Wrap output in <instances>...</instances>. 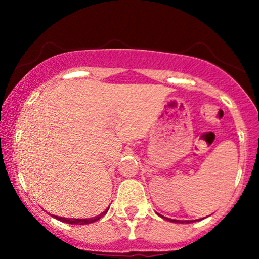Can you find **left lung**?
Listing matches in <instances>:
<instances>
[{"instance_id":"left-lung-1","label":"left lung","mask_w":259,"mask_h":259,"mask_svg":"<svg viewBox=\"0 0 259 259\" xmlns=\"http://www.w3.org/2000/svg\"><path fill=\"white\" fill-rule=\"evenodd\" d=\"M163 218H164V217H163ZM165 219H168V218H165ZM168 221H170V222H174V223H183V221H177V219H173V221H171V219H168ZM186 223H190L189 221H185Z\"/></svg>"}]
</instances>
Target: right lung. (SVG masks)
<instances>
[{"instance_id": "1", "label": "right lung", "mask_w": 259, "mask_h": 259, "mask_svg": "<svg viewBox=\"0 0 259 259\" xmlns=\"http://www.w3.org/2000/svg\"><path fill=\"white\" fill-rule=\"evenodd\" d=\"M108 209H109V208H107V209L105 210V212H102V213H101L100 215H97V217H94V218H88V219H73V218L70 219V218H62V217H56V215H52V217H55L56 219H58V221H61V222L68 223V224H78V225H84V224H90V223H94V222L99 221V219L102 218V217L105 215L107 212H108Z\"/></svg>"}]
</instances>
